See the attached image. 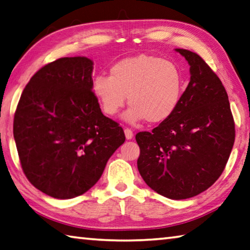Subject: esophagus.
<instances>
[{"label": "esophagus", "mask_w": 250, "mask_h": 250, "mask_svg": "<svg viewBox=\"0 0 250 250\" xmlns=\"http://www.w3.org/2000/svg\"><path fill=\"white\" fill-rule=\"evenodd\" d=\"M124 133H125V137H126V139H133V137H134V133H133V130L131 129H129V128H125L124 129Z\"/></svg>", "instance_id": "obj_1"}]
</instances>
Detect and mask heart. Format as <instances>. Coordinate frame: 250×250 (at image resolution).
Instances as JSON below:
<instances>
[{
    "instance_id": "b5f03b06",
    "label": "heart",
    "mask_w": 250,
    "mask_h": 250,
    "mask_svg": "<svg viewBox=\"0 0 250 250\" xmlns=\"http://www.w3.org/2000/svg\"><path fill=\"white\" fill-rule=\"evenodd\" d=\"M92 91L107 116H114L125 105L129 123L146 120L160 124L171 119L180 105L184 77L175 63L149 54H139L119 61L110 76L99 75L92 82Z\"/></svg>"
}]
</instances>
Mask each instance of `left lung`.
I'll use <instances>...</instances> for the list:
<instances>
[{
  "instance_id": "1",
  "label": "left lung",
  "mask_w": 250,
  "mask_h": 250,
  "mask_svg": "<svg viewBox=\"0 0 250 250\" xmlns=\"http://www.w3.org/2000/svg\"><path fill=\"white\" fill-rule=\"evenodd\" d=\"M190 65V82L171 119L140 131L138 171L146 184L169 199H187L208 189L227 166L235 123L227 90L204 59L176 49Z\"/></svg>"
}]
</instances>
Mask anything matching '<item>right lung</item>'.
Listing matches in <instances>:
<instances>
[{"label": "right lung", "mask_w": 250, "mask_h": 250, "mask_svg": "<svg viewBox=\"0 0 250 250\" xmlns=\"http://www.w3.org/2000/svg\"><path fill=\"white\" fill-rule=\"evenodd\" d=\"M92 65L82 56L44 65L23 89L14 115L23 174L53 198L90 189L125 141L119 123L102 114L92 91Z\"/></svg>", "instance_id": "right-lung-1"}]
</instances>
